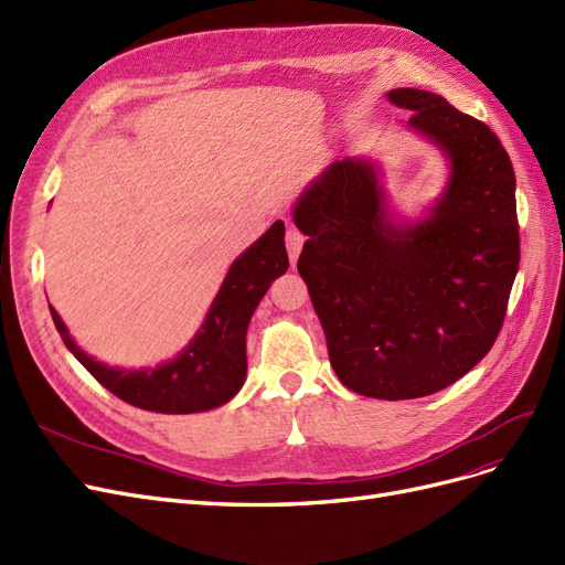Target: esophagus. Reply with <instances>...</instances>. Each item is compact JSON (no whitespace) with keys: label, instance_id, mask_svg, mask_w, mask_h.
Wrapping results in <instances>:
<instances>
[{"label":"esophagus","instance_id":"1","mask_svg":"<svg viewBox=\"0 0 565 565\" xmlns=\"http://www.w3.org/2000/svg\"><path fill=\"white\" fill-rule=\"evenodd\" d=\"M302 244H305V234L298 227H288V232H286V248H288L290 265H296Z\"/></svg>","mask_w":565,"mask_h":565}]
</instances>
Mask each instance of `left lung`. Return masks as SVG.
<instances>
[{
	"instance_id": "left-lung-1",
	"label": "left lung",
	"mask_w": 565,
	"mask_h": 565,
	"mask_svg": "<svg viewBox=\"0 0 565 565\" xmlns=\"http://www.w3.org/2000/svg\"><path fill=\"white\" fill-rule=\"evenodd\" d=\"M450 180L425 221L394 225L369 161H333L300 196L298 271L335 375L361 396L439 392L490 352L519 271L516 178L500 138L436 94L394 88Z\"/></svg>"
}]
</instances>
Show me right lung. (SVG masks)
Masks as SVG:
<instances>
[{"label": "right lung", "mask_w": 565, "mask_h": 565, "mask_svg": "<svg viewBox=\"0 0 565 565\" xmlns=\"http://www.w3.org/2000/svg\"><path fill=\"white\" fill-rule=\"evenodd\" d=\"M284 234L286 227L277 221L232 263L194 340L173 361L157 369L124 371L86 356L67 335L56 309L49 305L53 323L63 335L65 348L121 402L142 411L175 415L217 408L242 390L248 321L271 281L288 269Z\"/></svg>", "instance_id": "obj_1"}]
</instances>
